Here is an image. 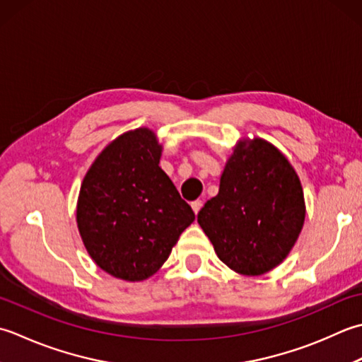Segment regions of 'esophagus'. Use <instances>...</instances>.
<instances>
[{
    "instance_id": "esophagus-1",
    "label": "esophagus",
    "mask_w": 362,
    "mask_h": 362,
    "mask_svg": "<svg viewBox=\"0 0 362 362\" xmlns=\"http://www.w3.org/2000/svg\"><path fill=\"white\" fill-rule=\"evenodd\" d=\"M202 206H203V202H202V200H195V202H192V209H194V212H195V214L200 212Z\"/></svg>"
}]
</instances>
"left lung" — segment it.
<instances>
[{
  "label": "left lung",
  "instance_id": "left-lung-1",
  "mask_svg": "<svg viewBox=\"0 0 362 362\" xmlns=\"http://www.w3.org/2000/svg\"><path fill=\"white\" fill-rule=\"evenodd\" d=\"M305 214L293 167L274 145L256 137L235 145L218 194L197 218L220 261L240 275L257 276L286 259Z\"/></svg>",
  "mask_w": 362,
  "mask_h": 362
}]
</instances>
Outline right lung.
<instances>
[{
    "mask_svg": "<svg viewBox=\"0 0 362 362\" xmlns=\"http://www.w3.org/2000/svg\"><path fill=\"white\" fill-rule=\"evenodd\" d=\"M162 146L148 128L110 142L81 184L76 222L84 247L106 274L142 281L160 269L195 220L159 167Z\"/></svg>",
    "mask_w": 362,
    "mask_h": 362,
    "instance_id": "add662e5",
    "label": "right lung"
}]
</instances>
